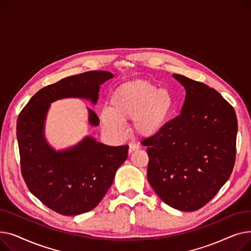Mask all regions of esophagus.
I'll list each match as a JSON object with an SVG mask.
<instances>
[{"label": "esophagus", "mask_w": 251, "mask_h": 251, "mask_svg": "<svg viewBox=\"0 0 251 251\" xmlns=\"http://www.w3.org/2000/svg\"><path fill=\"white\" fill-rule=\"evenodd\" d=\"M139 150V146L138 144H135V143H129V152H133L134 151H137Z\"/></svg>", "instance_id": "obj_1"}]
</instances>
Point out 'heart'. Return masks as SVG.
Wrapping results in <instances>:
<instances>
[{"instance_id":"1","label":"heart","mask_w":251,"mask_h":251,"mask_svg":"<svg viewBox=\"0 0 251 251\" xmlns=\"http://www.w3.org/2000/svg\"><path fill=\"white\" fill-rule=\"evenodd\" d=\"M175 109L172 92L146 80H135L119 86L111 98V109H102L100 119L114 136L125 135L124 122L132 120L134 132L152 137L167 127Z\"/></svg>"}]
</instances>
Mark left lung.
I'll return each mask as SVG.
<instances>
[{
    "label": "left lung",
    "mask_w": 251,
    "mask_h": 251,
    "mask_svg": "<svg viewBox=\"0 0 251 251\" xmlns=\"http://www.w3.org/2000/svg\"><path fill=\"white\" fill-rule=\"evenodd\" d=\"M173 77L185 88V101L162 132L142 141L150 157L148 180L165 203L193 212L230 178L238 124L233 107L216 89Z\"/></svg>",
    "instance_id": "obj_1"
}]
</instances>
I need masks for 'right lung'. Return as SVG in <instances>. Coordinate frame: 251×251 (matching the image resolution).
I'll use <instances>...</instances> for the list:
<instances>
[{
	"instance_id": "right-lung-1",
	"label": "right lung",
	"mask_w": 251,
	"mask_h": 251,
	"mask_svg": "<svg viewBox=\"0 0 251 251\" xmlns=\"http://www.w3.org/2000/svg\"><path fill=\"white\" fill-rule=\"evenodd\" d=\"M108 71H89L48 85L30 99L18 116L17 140L21 173L30 192L45 205L64 216L94 209L113 184L115 174L128 156V146L110 147L91 136L57 151L48 142L46 119L50 103L76 98L96 104L100 86L113 78ZM88 124L99 126L91 109Z\"/></svg>"
}]
</instances>
